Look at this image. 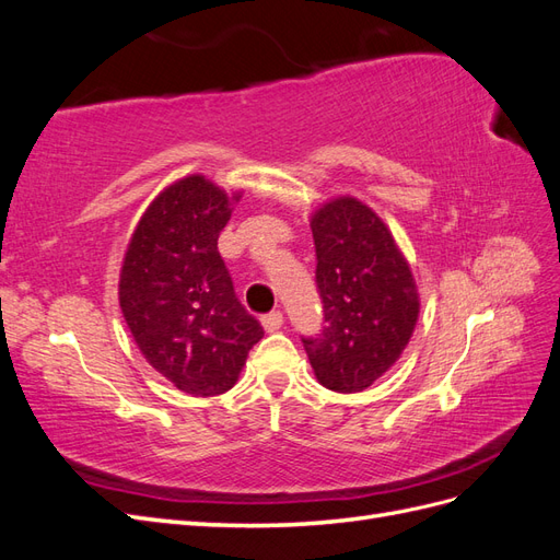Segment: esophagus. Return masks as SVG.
Listing matches in <instances>:
<instances>
[{"label":"esophagus","instance_id":"esophagus-1","mask_svg":"<svg viewBox=\"0 0 560 560\" xmlns=\"http://www.w3.org/2000/svg\"><path fill=\"white\" fill-rule=\"evenodd\" d=\"M282 322H284V317H282V313L280 311H273V313H268V315H264L261 317V325H264V329L266 331H278L280 327H282Z\"/></svg>","mask_w":560,"mask_h":560}]
</instances>
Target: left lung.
<instances>
[{
  "mask_svg": "<svg viewBox=\"0 0 560 560\" xmlns=\"http://www.w3.org/2000/svg\"><path fill=\"white\" fill-rule=\"evenodd\" d=\"M322 334L303 338L315 378L334 393H362L409 346L420 296L395 235L366 202L338 196L311 217Z\"/></svg>",
  "mask_w": 560,
  "mask_h": 560,
  "instance_id": "left-lung-1",
  "label": "left lung"
}]
</instances>
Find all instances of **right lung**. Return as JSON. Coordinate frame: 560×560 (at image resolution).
Returning <instances> with one entry per match:
<instances>
[{
	"label": "right lung",
	"instance_id": "obj_1",
	"mask_svg": "<svg viewBox=\"0 0 560 560\" xmlns=\"http://www.w3.org/2000/svg\"><path fill=\"white\" fill-rule=\"evenodd\" d=\"M243 191L186 175L149 202L118 273V306L144 360L177 389H231L264 329L238 301L217 241Z\"/></svg>",
	"mask_w": 560,
	"mask_h": 560
}]
</instances>
